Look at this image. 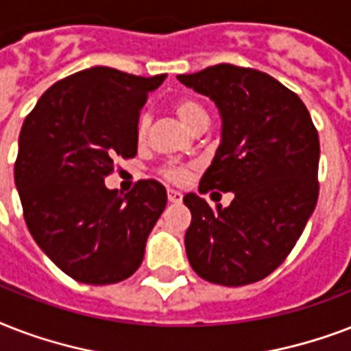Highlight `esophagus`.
I'll return each instance as SVG.
<instances>
[{"mask_svg": "<svg viewBox=\"0 0 351 351\" xmlns=\"http://www.w3.org/2000/svg\"><path fill=\"white\" fill-rule=\"evenodd\" d=\"M183 199V194L179 190H168V201L170 203H181Z\"/></svg>", "mask_w": 351, "mask_h": 351, "instance_id": "obj_1", "label": "esophagus"}]
</instances>
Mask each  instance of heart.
Segmentation results:
<instances>
[{
  "label": "heart",
  "mask_w": 351,
  "mask_h": 351,
  "mask_svg": "<svg viewBox=\"0 0 351 351\" xmlns=\"http://www.w3.org/2000/svg\"><path fill=\"white\" fill-rule=\"evenodd\" d=\"M173 111L176 115L181 119V121L186 124L189 128L195 130L199 128L201 124H208V113L203 108V104H199L197 100L190 99V97H181L173 102ZM148 128H150V117L141 115L137 121V128H135V135H137V141H145L146 135H148ZM161 173L168 181L172 183H183L186 176H189V170L184 167H176V165H168L161 170Z\"/></svg>",
  "instance_id": "1"
}]
</instances>
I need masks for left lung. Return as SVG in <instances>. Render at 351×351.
<instances>
[{
	"mask_svg": "<svg viewBox=\"0 0 351 351\" xmlns=\"http://www.w3.org/2000/svg\"><path fill=\"white\" fill-rule=\"evenodd\" d=\"M179 82L216 102L221 145L199 192H232L223 208L186 194L184 234L195 273L213 284L247 286L280 267L319 199V133L297 93L267 73L218 64Z\"/></svg>",
	"mask_w": 351,
	"mask_h": 351,
	"instance_id": "left-lung-1",
	"label": "left lung"
}]
</instances>
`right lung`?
Returning <instances> with one entry per match:
<instances>
[{"label": "right lung", "instance_id": "1", "mask_svg": "<svg viewBox=\"0 0 351 351\" xmlns=\"http://www.w3.org/2000/svg\"><path fill=\"white\" fill-rule=\"evenodd\" d=\"M165 75L91 67L53 84L25 117L14 162L27 229L65 274L106 286L130 278L167 206V190L141 179L108 190L115 159L137 156L138 115Z\"/></svg>", "mask_w": 351, "mask_h": 351}]
</instances>
